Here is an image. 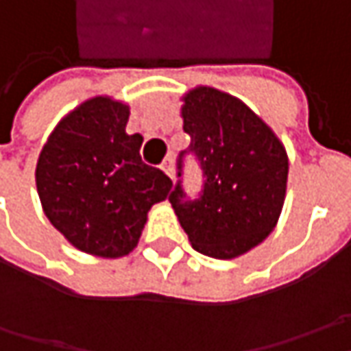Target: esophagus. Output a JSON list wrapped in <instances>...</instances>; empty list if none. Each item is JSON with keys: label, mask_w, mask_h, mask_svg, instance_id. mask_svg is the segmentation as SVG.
<instances>
[{"label": "esophagus", "mask_w": 351, "mask_h": 351, "mask_svg": "<svg viewBox=\"0 0 351 351\" xmlns=\"http://www.w3.org/2000/svg\"><path fill=\"white\" fill-rule=\"evenodd\" d=\"M162 169H164V171L168 173L169 178L173 180V158H171V156H168V158L164 160V164H162Z\"/></svg>", "instance_id": "esophagus-1"}]
</instances>
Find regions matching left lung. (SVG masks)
I'll return each mask as SVG.
<instances>
[{"label": "left lung", "mask_w": 351, "mask_h": 351, "mask_svg": "<svg viewBox=\"0 0 351 351\" xmlns=\"http://www.w3.org/2000/svg\"><path fill=\"white\" fill-rule=\"evenodd\" d=\"M183 130L203 169V189L187 199L182 182L169 193L191 246L230 260L263 242L276 228L287 191L289 160L276 132L248 105L215 88L199 86L182 97Z\"/></svg>", "instance_id": "obj_1"}]
</instances>
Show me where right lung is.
<instances>
[{
    "mask_svg": "<svg viewBox=\"0 0 351 351\" xmlns=\"http://www.w3.org/2000/svg\"><path fill=\"white\" fill-rule=\"evenodd\" d=\"M128 105L91 97L62 119L36 162V191L52 226L74 248L121 258L136 248L148 210L171 180L144 164L142 136L127 134Z\"/></svg>",
    "mask_w": 351,
    "mask_h": 351,
    "instance_id": "right-lung-1",
    "label": "right lung"
}]
</instances>
